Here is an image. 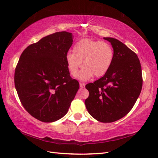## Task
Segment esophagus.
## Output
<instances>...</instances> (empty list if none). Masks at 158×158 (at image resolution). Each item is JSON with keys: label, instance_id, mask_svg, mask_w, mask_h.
I'll return each instance as SVG.
<instances>
[{"label": "esophagus", "instance_id": "obj_1", "mask_svg": "<svg viewBox=\"0 0 158 158\" xmlns=\"http://www.w3.org/2000/svg\"><path fill=\"white\" fill-rule=\"evenodd\" d=\"M79 85L81 88H85V83H79Z\"/></svg>", "mask_w": 158, "mask_h": 158}]
</instances>
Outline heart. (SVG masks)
Here are the masks:
<instances>
[{
  "label": "heart",
  "mask_w": 158,
  "mask_h": 158,
  "mask_svg": "<svg viewBox=\"0 0 158 158\" xmlns=\"http://www.w3.org/2000/svg\"><path fill=\"white\" fill-rule=\"evenodd\" d=\"M73 53H68L66 62L71 76L75 77L82 67L79 75L81 81H86L94 75H105L110 69L113 60V50L109 43L92 39H83L73 47Z\"/></svg>",
  "instance_id": "heart-1"
}]
</instances>
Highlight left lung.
Listing matches in <instances>:
<instances>
[{
    "mask_svg": "<svg viewBox=\"0 0 158 158\" xmlns=\"http://www.w3.org/2000/svg\"><path fill=\"white\" fill-rule=\"evenodd\" d=\"M113 48V60L101 78L85 85L89 96L85 105L98 122L110 123L126 115L141 92L142 70L136 53L119 40L104 38Z\"/></svg>",
    "mask_w": 158,
    "mask_h": 158,
    "instance_id": "8db88e82",
    "label": "left lung"
}]
</instances>
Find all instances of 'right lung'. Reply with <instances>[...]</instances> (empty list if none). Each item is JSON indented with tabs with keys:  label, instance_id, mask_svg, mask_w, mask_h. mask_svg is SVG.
I'll list each match as a JSON object with an SVG mask.
<instances>
[{
	"label": "right lung",
	"instance_id": "right-lung-1",
	"mask_svg": "<svg viewBox=\"0 0 158 158\" xmlns=\"http://www.w3.org/2000/svg\"><path fill=\"white\" fill-rule=\"evenodd\" d=\"M73 36L62 31L27 47L16 66L14 83L22 105L43 122H53L68 112L79 88L67 68Z\"/></svg>",
	"mask_w": 158,
	"mask_h": 158
}]
</instances>
